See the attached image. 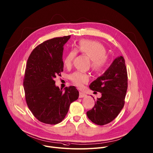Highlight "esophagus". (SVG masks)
Instances as JSON below:
<instances>
[{
    "label": "esophagus",
    "instance_id": "obj_1",
    "mask_svg": "<svg viewBox=\"0 0 153 153\" xmlns=\"http://www.w3.org/2000/svg\"><path fill=\"white\" fill-rule=\"evenodd\" d=\"M87 96V94H85L84 93H82V92H79V98H84V97H85Z\"/></svg>",
    "mask_w": 153,
    "mask_h": 153
}]
</instances>
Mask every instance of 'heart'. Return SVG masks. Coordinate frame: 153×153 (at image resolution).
Returning a JSON list of instances; mask_svg holds the SVG:
<instances>
[{
  "mask_svg": "<svg viewBox=\"0 0 153 153\" xmlns=\"http://www.w3.org/2000/svg\"><path fill=\"white\" fill-rule=\"evenodd\" d=\"M78 53L87 55L90 58V66L94 72L104 71L108 63V57L106 55L105 47L97 41L82 39L78 41L76 50H69L63 59V64L66 67L70 66ZM69 79L73 84L80 88L89 81L88 73L75 71L69 76Z\"/></svg>",
  "mask_w": 153,
  "mask_h": 153,
  "instance_id": "1",
  "label": "heart"
}]
</instances>
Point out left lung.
<instances>
[{"instance_id":"left-lung-1","label":"left lung","mask_w":153,"mask_h":153,"mask_svg":"<svg viewBox=\"0 0 153 153\" xmlns=\"http://www.w3.org/2000/svg\"><path fill=\"white\" fill-rule=\"evenodd\" d=\"M89 87L93 91L101 93L102 96L87 112L88 118L101 126L112 121L124 107L128 89V73L124 58L120 56L115 59L104 74Z\"/></svg>"}]
</instances>
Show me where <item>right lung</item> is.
I'll return each mask as SVG.
<instances>
[{"label":"right lung","mask_w":153,"mask_h":153,"mask_svg":"<svg viewBox=\"0 0 153 153\" xmlns=\"http://www.w3.org/2000/svg\"><path fill=\"white\" fill-rule=\"evenodd\" d=\"M70 36L44 41L32 51L27 62L23 80L25 101L34 117L46 124L60 123L79 97L74 86L63 91L55 85L54 79L63 71V46Z\"/></svg>","instance_id":"obj_1"}]
</instances>
